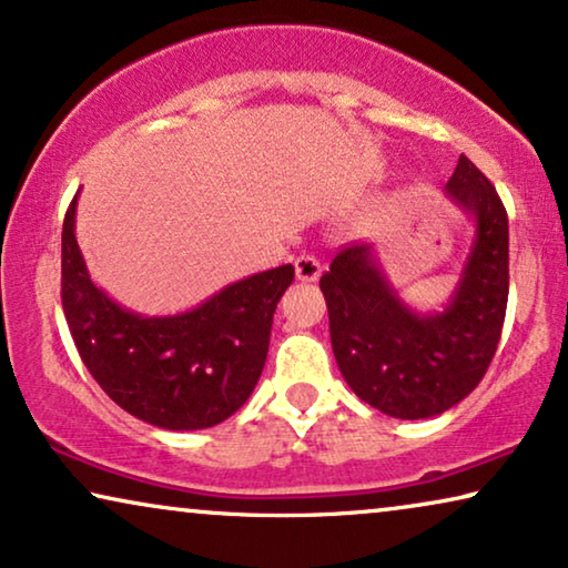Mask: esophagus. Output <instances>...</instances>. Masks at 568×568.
Returning <instances> with one entry per match:
<instances>
[{
  "mask_svg": "<svg viewBox=\"0 0 568 568\" xmlns=\"http://www.w3.org/2000/svg\"><path fill=\"white\" fill-rule=\"evenodd\" d=\"M321 261L315 258V255H300L297 261H294V274H297L300 282H317L321 278Z\"/></svg>",
  "mask_w": 568,
  "mask_h": 568,
  "instance_id": "34e87169",
  "label": "esophagus"
}]
</instances>
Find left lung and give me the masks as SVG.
I'll return each instance as SVG.
<instances>
[{"instance_id":"8db88e82","label":"left lung","mask_w":568,"mask_h":568,"mask_svg":"<svg viewBox=\"0 0 568 568\" xmlns=\"http://www.w3.org/2000/svg\"><path fill=\"white\" fill-rule=\"evenodd\" d=\"M445 189L473 216L476 235L460 282L437 313H416L400 300L372 245L344 247L321 276L341 375L372 408L410 422L445 414L476 390L507 313V209L465 154Z\"/></svg>"}]
</instances>
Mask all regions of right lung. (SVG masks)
Instances as JSON below:
<instances>
[{
  "label": "right lung",
  "mask_w": 568,
  "mask_h": 568,
  "mask_svg": "<svg viewBox=\"0 0 568 568\" xmlns=\"http://www.w3.org/2000/svg\"><path fill=\"white\" fill-rule=\"evenodd\" d=\"M77 196L61 230V305L84 367L131 416L173 432L222 424L251 398L294 266L261 271L178 315H139L95 286L74 237Z\"/></svg>",
  "instance_id": "add662e5"
}]
</instances>
